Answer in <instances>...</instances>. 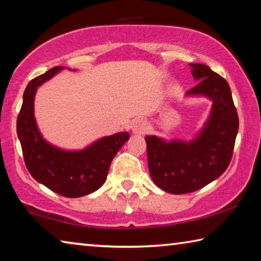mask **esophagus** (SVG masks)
Wrapping results in <instances>:
<instances>
[{"instance_id":"esophagus-1","label":"esophagus","mask_w":261,"mask_h":261,"mask_svg":"<svg viewBox=\"0 0 261 261\" xmlns=\"http://www.w3.org/2000/svg\"><path fill=\"white\" fill-rule=\"evenodd\" d=\"M147 130H148L147 123H144L141 120H136L133 123V126H132V132H133V134H135V135H142L146 133Z\"/></svg>"}]
</instances>
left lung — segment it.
<instances>
[{
    "instance_id": "obj_1",
    "label": "left lung",
    "mask_w": 261,
    "mask_h": 261,
    "mask_svg": "<svg viewBox=\"0 0 261 261\" xmlns=\"http://www.w3.org/2000/svg\"><path fill=\"white\" fill-rule=\"evenodd\" d=\"M190 67L198 84L185 96L212 101L206 122L190 141L146 136L152 181L171 194L191 193L219 178L231 161L238 132V114L227 81L206 65Z\"/></svg>"
}]
</instances>
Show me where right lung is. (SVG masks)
I'll return each instance as SVG.
<instances>
[{
    "instance_id": "add662e5",
    "label": "right lung",
    "mask_w": 261,
    "mask_h": 261,
    "mask_svg": "<svg viewBox=\"0 0 261 261\" xmlns=\"http://www.w3.org/2000/svg\"><path fill=\"white\" fill-rule=\"evenodd\" d=\"M63 69L65 67H54L28 84L17 118V135L31 176L55 193L80 198L97 191L104 184L111 162L129 139V134L120 132L104 136L80 150H67L45 140L34 117V97L41 84Z\"/></svg>"
}]
</instances>
